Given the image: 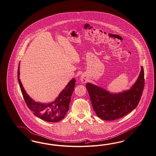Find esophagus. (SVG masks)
<instances>
[{
	"label": "esophagus",
	"mask_w": 156,
	"mask_h": 156,
	"mask_svg": "<svg viewBox=\"0 0 156 156\" xmlns=\"http://www.w3.org/2000/svg\"><path fill=\"white\" fill-rule=\"evenodd\" d=\"M80 80L83 83H85L87 81V78L84 75H82L80 78Z\"/></svg>",
	"instance_id": "34e87169"
}]
</instances>
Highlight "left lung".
Listing matches in <instances>:
<instances>
[{
  "label": "left lung",
  "instance_id": "8db88e82",
  "mask_svg": "<svg viewBox=\"0 0 156 156\" xmlns=\"http://www.w3.org/2000/svg\"><path fill=\"white\" fill-rule=\"evenodd\" d=\"M144 86V69L142 66L135 83L129 89L120 93H110L103 87L92 83L86 84L96 115L100 119L107 121L121 118L134 110L140 100Z\"/></svg>",
  "mask_w": 156,
  "mask_h": 156
}]
</instances>
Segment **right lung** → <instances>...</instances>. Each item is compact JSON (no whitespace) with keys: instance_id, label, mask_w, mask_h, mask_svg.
Returning a JSON list of instances; mask_svg holds the SVG:
<instances>
[{"instance_id":"obj_1","label":"right lung","mask_w":156,"mask_h":156,"mask_svg":"<svg viewBox=\"0 0 156 156\" xmlns=\"http://www.w3.org/2000/svg\"><path fill=\"white\" fill-rule=\"evenodd\" d=\"M18 80L25 103L35 115L45 121L53 122L60 121L65 117L69 110L71 96L75 87V78L69 82L56 100L49 103L35 101L27 94L20 79V64L18 68Z\"/></svg>"}]
</instances>
